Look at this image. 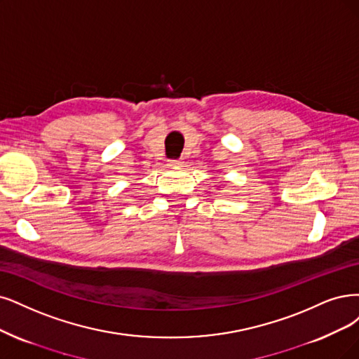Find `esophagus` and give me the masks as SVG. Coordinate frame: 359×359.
Listing matches in <instances>:
<instances>
[{
  "mask_svg": "<svg viewBox=\"0 0 359 359\" xmlns=\"http://www.w3.org/2000/svg\"><path fill=\"white\" fill-rule=\"evenodd\" d=\"M168 165L170 167H180V165H183V163L180 161V159H170Z\"/></svg>",
  "mask_w": 359,
  "mask_h": 359,
  "instance_id": "esophagus-1",
  "label": "esophagus"
}]
</instances>
